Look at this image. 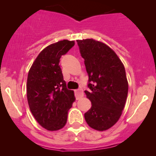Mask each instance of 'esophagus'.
Listing matches in <instances>:
<instances>
[{
    "instance_id": "esophagus-1",
    "label": "esophagus",
    "mask_w": 156,
    "mask_h": 156,
    "mask_svg": "<svg viewBox=\"0 0 156 156\" xmlns=\"http://www.w3.org/2000/svg\"><path fill=\"white\" fill-rule=\"evenodd\" d=\"M75 95H76V100H79L80 98H82L83 96V90L80 89H77V90L75 91Z\"/></svg>"
}]
</instances>
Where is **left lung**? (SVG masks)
Listing matches in <instances>:
<instances>
[{
	"instance_id": "8db88e82",
	"label": "left lung",
	"mask_w": 156,
	"mask_h": 156,
	"mask_svg": "<svg viewBox=\"0 0 156 156\" xmlns=\"http://www.w3.org/2000/svg\"><path fill=\"white\" fill-rule=\"evenodd\" d=\"M89 76L85 90L92 107L84 114L93 129L108 130L119 120L125 107L128 83L124 65L111 48L93 39L77 40Z\"/></svg>"
}]
</instances>
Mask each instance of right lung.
Returning a JSON list of instances; mask_svg holds the SVG:
<instances>
[{"mask_svg":"<svg viewBox=\"0 0 156 156\" xmlns=\"http://www.w3.org/2000/svg\"><path fill=\"white\" fill-rule=\"evenodd\" d=\"M75 44L67 39L51 44L40 52L30 68L27 79V99L36 120L48 130L66 125L69 109L76 100L69 90L59 66L60 58Z\"/></svg>","mask_w":156,"mask_h":156,"instance_id":"1","label":"right lung"}]
</instances>
